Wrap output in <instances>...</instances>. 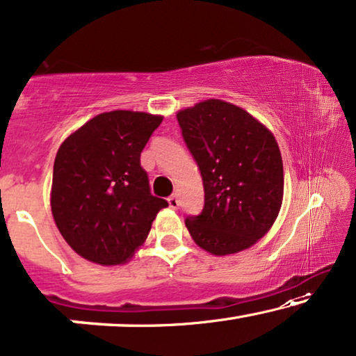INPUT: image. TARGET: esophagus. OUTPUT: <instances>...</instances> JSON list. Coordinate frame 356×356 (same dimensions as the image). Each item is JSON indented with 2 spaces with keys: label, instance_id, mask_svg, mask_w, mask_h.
<instances>
[{
  "label": "esophagus",
  "instance_id": "esophagus-1",
  "mask_svg": "<svg viewBox=\"0 0 356 356\" xmlns=\"http://www.w3.org/2000/svg\"><path fill=\"white\" fill-rule=\"evenodd\" d=\"M168 204H170V207L177 211V209L179 207V199H178L177 194H173V196L168 197Z\"/></svg>",
  "mask_w": 356,
  "mask_h": 356
}]
</instances>
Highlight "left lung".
Instances as JSON below:
<instances>
[{"label": "left lung", "instance_id": "left-lung-1", "mask_svg": "<svg viewBox=\"0 0 356 356\" xmlns=\"http://www.w3.org/2000/svg\"><path fill=\"white\" fill-rule=\"evenodd\" d=\"M204 184V209L188 217L193 240L216 256L248 250L274 225L284 163L274 134L228 102L209 99L177 113Z\"/></svg>", "mask_w": 356, "mask_h": 356}]
</instances>
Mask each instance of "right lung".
Masks as SVG:
<instances>
[{"mask_svg":"<svg viewBox=\"0 0 356 356\" xmlns=\"http://www.w3.org/2000/svg\"><path fill=\"white\" fill-rule=\"evenodd\" d=\"M163 116L115 110L66 138L53 165L51 213L67 245L100 266L123 264L167 207L150 193L140 152Z\"/></svg>","mask_w":356,"mask_h":356,"instance_id":"1","label":"right lung"}]
</instances>
